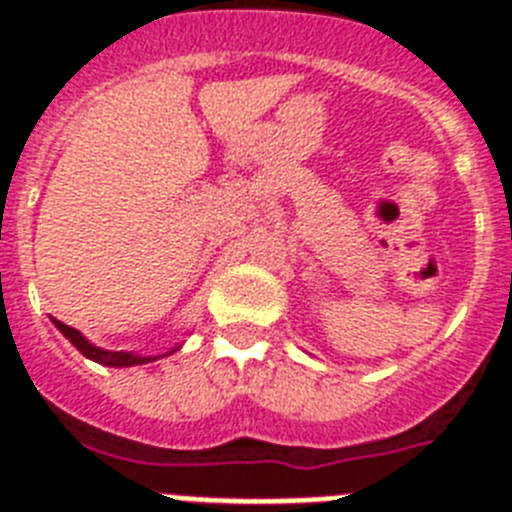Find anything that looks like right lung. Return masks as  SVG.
Here are the masks:
<instances>
[{
	"label": "right lung",
	"mask_w": 512,
	"mask_h": 512,
	"mask_svg": "<svg viewBox=\"0 0 512 512\" xmlns=\"http://www.w3.org/2000/svg\"><path fill=\"white\" fill-rule=\"evenodd\" d=\"M53 323H56V328L61 330L63 336L69 338V341L74 343L76 348H79L81 354L87 356V359L97 361V364L117 366V369H120V366H138V364H148V361L158 359V356H140V354H135V351H107V348H99V346H94V343H89L87 338L81 336L76 328H71V325H63L61 320H53ZM179 348H182V343L171 348V351H166V354H161V356L174 354V351H179Z\"/></svg>",
	"instance_id": "1"
}]
</instances>
